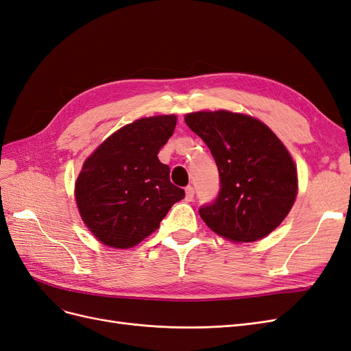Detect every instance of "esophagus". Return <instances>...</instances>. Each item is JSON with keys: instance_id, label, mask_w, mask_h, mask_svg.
I'll return each instance as SVG.
<instances>
[{"instance_id": "esophagus-1", "label": "esophagus", "mask_w": 351, "mask_h": 351, "mask_svg": "<svg viewBox=\"0 0 351 351\" xmlns=\"http://www.w3.org/2000/svg\"><path fill=\"white\" fill-rule=\"evenodd\" d=\"M184 192H186V200L187 202H192L193 197H195V189L192 186H187L184 189Z\"/></svg>"}]
</instances>
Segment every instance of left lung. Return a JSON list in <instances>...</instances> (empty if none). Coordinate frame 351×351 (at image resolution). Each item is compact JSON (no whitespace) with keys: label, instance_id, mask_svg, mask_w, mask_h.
<instances>
[{"label":"left lung","instance_id":"left-lung-1","mask_svg":"<svg viewBox=\"0 0 351 351\" xmlns=\"http://www.w3.org/2000/svg\"><path fill=\"white\" fill-rule=\"evenodd\" d=\"M184 121L214 156L221 190L199 209L205 224L232 243L267 237L291 210L299 177L291 154L269 127L252 115L195 111Z\"/></svg>","mask_w":351,"mask_h":351}]
</instances>
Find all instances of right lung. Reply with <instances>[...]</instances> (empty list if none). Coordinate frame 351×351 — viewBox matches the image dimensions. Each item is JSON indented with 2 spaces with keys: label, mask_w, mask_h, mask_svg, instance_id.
Masks as SVG:
<instances>
[{
  "label": "right lung",
  "mask_w": 351,
  "mask_h": 351,
  "mask_svg": "<svg viewBox=\"0 0 351 351\" xmlns=\"http://www.w3.org/2000/svg\"><path fill=\"white\" fill-rule=\"evenodd\" d=\"M176 124V114L143 117L108 136L83 162L74 199L84 226L105 246L139 244L184 197L158 159Z\"/></svg>",
  "instance_id": "1"
}]
</instances>
